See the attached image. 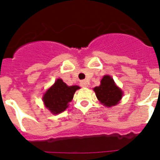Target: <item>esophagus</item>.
Instances as JSON below:
<instances>
[{
  "label": "esophagus",
  "mask_w": 160,
  "mask_h": 160,
  "mask_svg": "<svg viewBox=\"0 0 160 160\" xmlns=\"http://www.w3.org/2000/svg\"><path fill=\"white\" fill-rule=\"evenodd\" d=\"M80 86L82 87H88V82L87 81H81L80 82Z\"/></svg>",
  "instance_id": "1"
}]
</instances>
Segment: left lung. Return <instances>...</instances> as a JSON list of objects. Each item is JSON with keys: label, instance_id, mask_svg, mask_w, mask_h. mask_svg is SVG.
<instances>
[{"label": "left lung", "instance_id": "8db88e82", "mask_svg": "<svg viewBox=\"0 0 160 160\" xmlns=\"http://www.w3.org/2000/svg\"><path fill=\"white\" fill-rule=\"evenodd\" d=\"M98 99L107 107L117 105L122 98V92L117 87L112 78L106 75L102 78L101 85L94 88Z\"/></svg>", "mask_w": 160, "mask_h": 160}]
</instances>
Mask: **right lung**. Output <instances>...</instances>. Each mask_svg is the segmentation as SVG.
Segmentation results:
<instances>
[{
	"mask_svg": "<svg viewBox=\"0 0 160 160\" xmlns=\"http://www.w3.org/2000/svg\"><path fill=\"white\" fill-rule=\"evenodd\" d=\"M78 89V86L68 87L62 79H58L44 95L43 102L46 107L53 114L62 112L68 107V103L73 99V94Z\"/></svg>",
	"mask_w": 160,
	"mask_h": 160,
	"instance_id": "right-lung-1",
	"label": "right lung"
}]
</instances>
